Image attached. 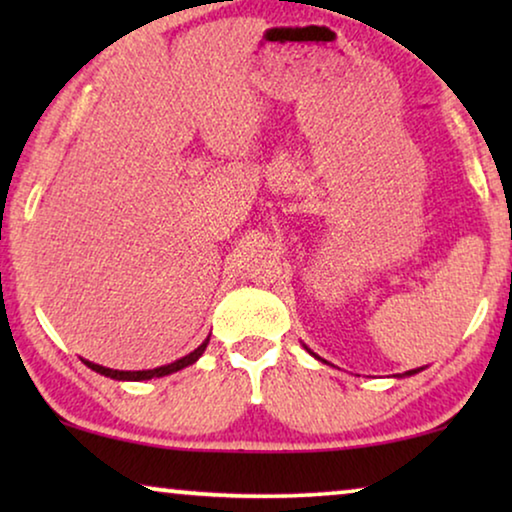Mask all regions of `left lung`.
Listing matches in <instances>:
<instances>
[{
  "mask_svg": "<svg viewBox=\"0 0 512 512\" xmlns=\"http://www.w3.org/2000/svg\"><path fill=\"white\" fill-rule=\"evenodd\" d=\"M305 349H307V352H310L312 356H314V359H319V361H324V359H321V356H317V354H314L312 352V349L310 347H307V345H303ZM326 363V361H324ZM419 370H424V368H415V370H408V373H403V375H398V377H410V375H415V373H419Z\"/></svg>",
  "mask_w": 512,
  "mask_h": 512,
  "instance_id": "8db88e82",
  "label": "left lung"
}]
</instances>
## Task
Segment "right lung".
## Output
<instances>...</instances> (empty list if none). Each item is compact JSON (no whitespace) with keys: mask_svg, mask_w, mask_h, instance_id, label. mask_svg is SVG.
<instances>
[{"mask_svg":"<svg viewBox=\"0 0 512 512\" xmlns=\"http://www.w3.org/2000/svg\"><path fill=\"white\" fill-rule=\"evenodd\" d=\"M209 345V338L202 342L198 349H193L191 354L181 356V359L167 363V366H158V368H151V370H114V368H107V366H100V363H93V361H86L81 359L83 363L90 370H95V373H100L104 377H111V380H121V382H144V380H153V377H165V375H172L177 373V370L186 368V366H193L195 361L200 359L202 354H205V349Z\"/></svg>","mask_w":512,"mask_h":512,"instance_id":"right-lung-1","label":"right lung"}]
</instances>
